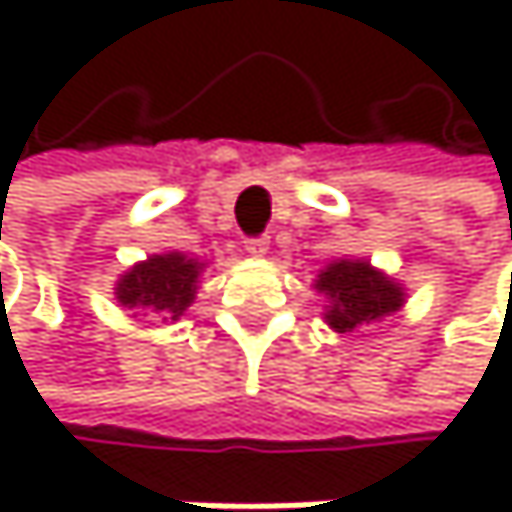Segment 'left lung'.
Here are the masks:
<instances>
[{
  "label": "left lung",
  "mask_w": 512,
  "mask_h": 512,
  "mask_svg": "<svg viewBox=\"0 0 512 512\" xmlns=\"http://www.w3.org/2000/svg\"><path fill=\"white\" fill-rule=\"evenodd\" d=\"M202 270L205 264L199 258H190V254L178 248L147 254L144 261H137L125 273H119L116 301L122 307L153 310L171 322H178L196 301Z\"/></svg>",
  "instance_id": "obj_1"
}]
</instances>
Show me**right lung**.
<instances>
[{"label":"right lung","mask_w":512,"mask_h":512,"mask_svg":"<svg viewBox=\"0 0 512 512\" xmlns=\"http://www.w3.org/2000/svg\"><path fill=\"white\" fill-rule=\"evenodd\" d=\"M313 288L328 298L322 319L341 334L393 316L405 307L408 298L402 282H396L390 273L378 267H371L368 258H338L325 264Z\"/></svg>","instance_id":"1"}]
</instances>
